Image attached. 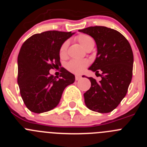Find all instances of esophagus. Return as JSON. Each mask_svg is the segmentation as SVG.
I'll return each instance as SVG.
<instances>
[{"label":"esophagus","instance_id":"obj_1","mask_svg":"<svg viewBox=\"0 0 147 147\" xmlns=\"http://www.w3.org/2000/svg\"><path fill=\"white\" fill-rule=\"evenodd\" d=\"M75 79H76V81H78V80H80V79H81V76H80V75H76V76H75Z\"/></svg>","mask_w":147,"mask_h":147}]
</instances>
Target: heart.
I'll return each mask as SVG.
<instances>
[{
	"instance_id": "b5f03b06",
	"label": "heart",
	"mask_w": 147,
	"mask_h": 147,
	"mask_svg": "<svg viewBox=\"0 0 147 147\" xmlns=\"http://www.w3.org/2000/svg\"><path fill=\"white\" fill-rule=\"evenodd\" d=\"M78 42H80L83 48L85 49H88V47L94 45V41L93 38L90 37L88 35L85 34H79L76 37ZM67 46H68V42L67 41H65L61 45L59 48V57L61 58H65L67 55ZM89 65V61L87 59H74L70 60L66 64V68H67L70 72L75 74H80Z\"/></svg>"
}]
</instances>
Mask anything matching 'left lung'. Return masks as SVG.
Segmentation results:
<instances>
[{"label": "left lung", "mask_w": 147, "mask_h": 147, "mask_svg": "<svg viewBox=\"0 0 147 147\" xmlns=\"http://www.w3.org/2000/svg\"><path fill=\"white\" fill-rule=\"evenodd\" d=\"M80 32L91 36L96 42V59L89 69L102 77L99 82L88 78L91 87L84 93L85 105L93 111L110 113L124 98L132 80V48L124 35L115 29L96 26Z\"/></svg>", "instance_id": "1"}]
</instances>
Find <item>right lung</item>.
<instances>
[{"mask_svg": "<svg viewBox=\"0 0 147 147\" xmlns=\"http://www.w3.org/2000/svg\"><path fill=\"white\" fill-rule=\"evenodd\" d=\"M72 34L47 31L32 35L22 45L18 57V83L30 111L41 113L52 110L59 104L65 88L74 82V75L64 67H61L60 78L49 73L61 65L59 48Z\"/></svg>", "mask_w": 147, "mask_h": 147, "instance_id": "add662e5", "label": "right lung"}]
</instances>
